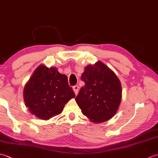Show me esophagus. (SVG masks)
Instances as JSON below:
<instances>
[{"mask_svg":"<svg viewBox=\"0 0 158 158\" xmlns=\"http://www.w3.org/2000/svg\"><path fill=\"white\" fill-rule=\"evenodd\" d=\"M73 89L74 92H75V95H77V93H78V91H79V87L77 86V85H75V86H74L73 88Z\"/></svg>","mask_w":158,"mask_h":158,"instance_id":"34e87169","label":"esophagus"}]
</instances>
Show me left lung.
I'll list each match as a JSON object with an SVG mask.
<instances>
[{"label": "left lung", "mask_w": 158, "mask_h": 158, "mask_svg": "<svg viewBox=\"0 0 158 158\" xmlns=\"http://www.w3.org/2000/svg\"><path fill=\"white\" fill-rule=\"evenodd\" d=\"M81 79L85 85L75 100L82 113L92 122H106L115 115L122 97L116 74L101 61L85 67Z\"/></svg>", "instance_id": "obj_1"}]
</instances>
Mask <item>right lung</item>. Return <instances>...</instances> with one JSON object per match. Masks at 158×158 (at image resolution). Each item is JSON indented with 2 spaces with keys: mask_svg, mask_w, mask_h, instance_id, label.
I'll use <instances>...</instances> for the list:
<instances>
[{
  "mask_svg": "<svg viewBox=\"0 0 158 158\" xmlns=\"http://www.w3.org/2000/svg\"><path fill=\"white\" fill-rule=\"evenodd\" d=\"M23 100L29 112L37 118L48 120L59 115L75 93L66 75L56 67L41 64L33 73L23 88Z\"/></svg>",
  "mask_w": 158,
  "mask_h": 158,
  "instance_id": "1",
  "label": "right lung"
}]
</instances>
